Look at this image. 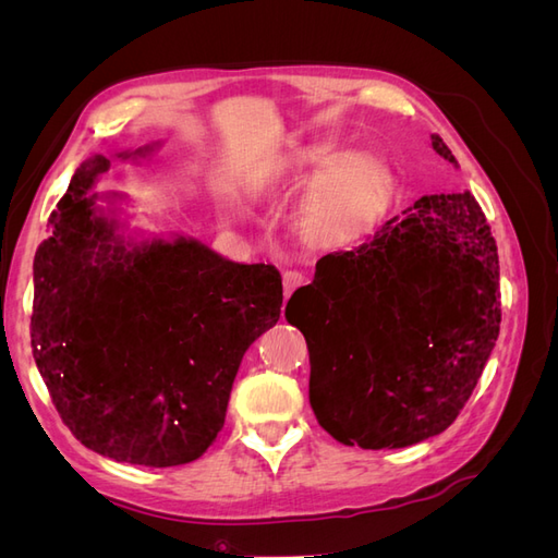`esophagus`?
I'll use <instances>...</instances> for the list:
<instances>
[{
    "mask_svg": "<svg viewBox=\"0 0 558 558\" xmlns=\"http://www.w3.org/2000/svg\"><path fill=\"white\" fill-rule=\"evenodd\" d=\"M302 281H305V277L295 272V269H286V272H283V295L289 298L298 289V286H302Z\"/></svg>",
    "mask_w": 558,
    "mask_h": 558,
    "instance_id": "1",
    "label": "esophagus"
}]
</instances>
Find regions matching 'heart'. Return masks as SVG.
<instances>
[{
	"instance_id": "obj_1",
	"label": "heart",
	"mask_w": 558,
	"mask_h": 558,
	"mask_svg": "<svg viewBox=\"0 0 558 558\" xmlns=\"http://www.w3.org/2000/svg\"><path fill=\"white\" fill-rule=\"evenodd\" d=\"M307 162L328 170L302 202L300 223L318 246L359 242L377 226L393 197L388 167L367 156L314 154Z\"/></svg>"
}]
</instances>
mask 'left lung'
Returning <instances> with one entry per match:
<instances>
[{
	"label": "left lung",
	"instance_id": "obj_1",
	"mask_svg": "<svg viewBox=\"0 0 558 558\" xmlns=\"http://www.w3.org/2000/svg\"><path fill=\"white\" fill-rule=\"evenodd\" d=\"M437 156L459 167L440 134ZM286 320L310 349V402L337 442L400 449L447 430L500 330L498 248L477 199L424 195L316 263Z\"/></svg>",
	"mask_w": 558,
	"mask_h": 558
}]
</instances>
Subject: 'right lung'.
Instances as JSON below:
<instances>
[{
    "instance_id": "1",
    "label": "right lung",
    "mask_w": 558,
    "mask_h": 558,
    "mask_svg": "<svg viewBox=\"0 0 558 558\" xmlns=\"http://www.w3.org/2000/svg\"><path fill=\"white\" fill-rule=\"evenodd\" d=\"M160 144L121 150L140 160ZM111 167L81 162L35 256L32 353L64 426L113 461L199 459L223 428L246 349L283 302L275 265L193 238L132 240L88 195Z\"/></svg>"
}]
</instances>
